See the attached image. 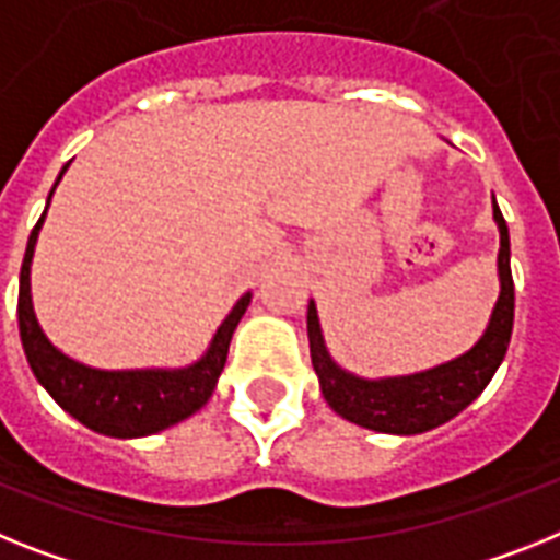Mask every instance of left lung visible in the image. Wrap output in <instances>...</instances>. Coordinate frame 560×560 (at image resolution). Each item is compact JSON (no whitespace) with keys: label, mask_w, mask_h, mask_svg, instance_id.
I'll list each match as a JSON object with an SVG mask.
<instances>
[{"label":"left lung","mask_w":560,"mask_h":560,"mask_svg":"<svg viewBox=\"0 0 560 560\" xmlns=\"http://www.w3.org/2000/svg\"><path fill=\"white\" fill-rule=\"evenodd\" d=\"M492 219L498 224V281L501 293L476 345L462 352L458 359L444 361L439 368L421 370L410 375H387V378H364L345 370L324 345L322 324H318L316 302L307 304V338L310 359L318 375L324 401L352 424L393 435H418L447 424L464 407L476 401L483 387L492 382L495 370L506 355L515 318V284L510 270V230L492 196Z\"/></svg>","instance_id":"left-lung-1"}]
</instances>
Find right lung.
<instances>
[{"label":"right lung","mask_w":560,"mask_h":560,"mask_svg":"<svg viewBox=\"0 0 560 560\" xmlns=\"http://www.w3.org/2000/svg\"><path fill=\"white\" fill-rule=\"evenodd\" d=\"M68 164L62 167L56 185L62 182ZM54 185V190H56ZM48 196V205L54 199ZM48 208L31 230L25 261L19 272V336L25 347L27 364L42 387L48 389L59 407L73 416L79 424L98 435L110 439H142L167 427L178 424L199 412L213 396L219 375L228 361L230 338L242 322L244 310L250 307L253 293H244L230 310L219 330L210 338L208 350L187 368H144V370H98L65 355L59 347L45 336L39 318L33 313L31 299V261L36 250V238L45 224Z\"/></svg>","instance_id":"1"}]
</instances>
